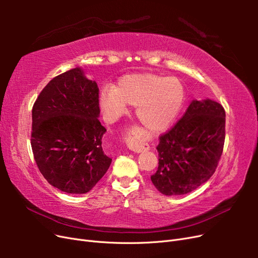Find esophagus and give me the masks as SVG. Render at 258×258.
<instances>
[{"label": "esophagus", "instance_id": "obj_1", "mask_svg": "<svg viewBox=\"0 0 258 258\" xmlns=\"http://www.w3.org/2000/svg\"><path fill=\"white\" fill-rule=\"evenodd\" d=\"M124 142H126L129 150L135 153H141L143 151L150 150V145L141 139L137 127L128 129L126 135H124Z\"/></svg>", "mask_w": 258, "mask_h": 258}]
</instances>
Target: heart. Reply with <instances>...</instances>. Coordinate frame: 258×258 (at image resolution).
<instances>
[{
  "label": "heart",
  "instance_id": "obj_1",
  "mask_svg": "<svg viewBox=\"0 0 258 258\" xmlns=\"http://www.w3.org/2000/svg\"><path fill=\"white\" fill-rule=\"evenodd\" d=\"M186 91L183 83L174 76L159 74H130L121 77L116 88L101 89L100 106L114 118L137 106L139 121L151 132H161L170 127L184 104Z\"/></svg>",
  "mask_w": 258,
  "mask_h": 258
}]
</instances>
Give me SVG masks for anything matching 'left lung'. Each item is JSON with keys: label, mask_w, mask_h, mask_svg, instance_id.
Returning a JSON list of instances; mask_svg holds the SVG:
<instances>
[{"label": "left lung", "mask_w": 258, "mask_h": 258, "mask_svg": "<svg viewBox=\"0 0 258 258\" xmlns=\"http://www.w3.org/2000/svg\"><path fill=\"white\" fill-rule=\"evenodd\" d=\"M225 117L215 101H192L182 118L160 136L158 169L151 179L161 194L190 192L214 174L225 143Z\"/></svg>", "instance_id": "left-lung-1"}]
</instances>
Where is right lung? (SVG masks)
<instances>
[{"instance_id":"1","label":"right lung","mask_w":258,"mask_h":258,"mask_svg":"<svg viewBox=\"0 0 258 258\" xmlns=\"http://www.w3.org/2000/svg\"><path fill=\"white\" fill-rule=\"evenodd\" d=\"M99 113L98 85L79 68L53 77L35 100L34 160L46 181L61 191L88 192L111 165L102 148L106 129Z\"/></svg>"}]
</instances>
